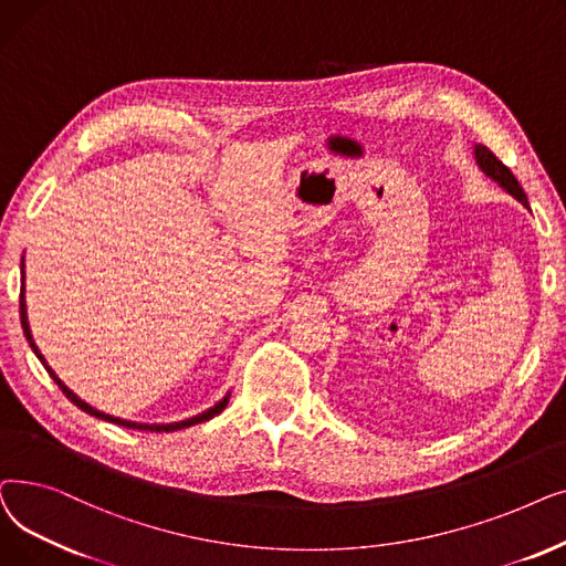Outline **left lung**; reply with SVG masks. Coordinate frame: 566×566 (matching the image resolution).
<instances>
[{
  "label": "left lung",
  "instance_id": "obj_1",
  "mask_svg": "<svg viewBox=\"0 0 566 566\" xmlns=\"http://www.w3.org/2000/svg\"><path fill=\"white\" fill-rule=\"evenodd\" d=\"M474 156H476V164L481 166L483 172H486L489 177H493L502 188H506V191H509L511 196H514L518 202H523L525 207H530V205H527V196H525V191L521 188L518 179L514 177V172H511L489 147L476 145V147H474Z\"/></svg>",
  "mask_w": 566,
  "mask_h": 566
}]
</instances>
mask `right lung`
Wrapping results in <instances>:
<instances>
[{
  "label": "right lung",
  "mask_w": 566,
  "mask_h": 566,
  "mask_svg": "<svg viewBox=\"0 0 566 566\" xmlns=\"http://www.w3.org/2000/svg\"><path fill=\"white\" fill-rule=\"evenodd\" d=\"M24 274V272H22ZM24 279V276H22ZM20 322H22V332H24V336H27V340H30V345H32V349H34V355L41 359V364L45 366V370L50 373V378L57 382V387L62 389V394L73 402V406H77L80 410L83 412H87V415H92V417H98V419H105V421H113V423H117V426H126V428H136V430H151V433H175V430H181V428H188V426H196V423H202V421H209L211 417H217L219 412H223L226 410V406H228V398H223L219 406H213L211 410H207L205 415H198V417H193V419H186V421H179V423H168V426H149V423H130V421H124V419H115V417H111V415H103V412H98V410H94L92 406H87L85 400H80L60 378L55 375V370H52L48 364H45V359H43V355L39 353V347L34 345V340H32V332H30V322H27V308H24V294L20 292Z\"/></svg>",
  "instance_id": "obj_1"
}]
</instances>
